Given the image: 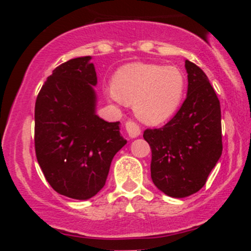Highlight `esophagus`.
I'll list each match as a JSON object with an SVG mask.
<instances>
[{"instance_id":"obj_1","label":"esophagus","mask_w":251,"mask_h":251,"mask_svg":"<svg viewBox=\"0 0 251 251\" xmlns=\"http://www.w3.org/2000/svg\"><path fill=\"white\" fill-rule=\"evenodd\" d=\"M125 128L126 132H127L128 135L131 138H135L140 134V127L137 123L132 122V120H127L125 123Z\"/></svg>"}]
</instances>
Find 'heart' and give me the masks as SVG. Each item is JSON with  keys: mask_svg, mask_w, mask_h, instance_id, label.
<instances>
[{"mask_svg": "<svg viewBox=\"0 0 251 251\" xmlns=\"http://www.w3.org/2000/svg\"><path fill=\"white\" fill-rule=\"evenodd\" d=\"M185 89L186 77L179 68L133 62L114 73L107 96L118 103L133 105L135 116L143 123L159 125L178 111Z\"/></svg>", "mask_w": 251, "mask_h": 251, "instance_id": "heart-1", "label": "heart"}]
</instances>
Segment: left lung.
Masks as SVG:
<instances>
[{"label":"left lung","mask_w":251,"mask_h":251,"mask_svg":"<svg viewBox=\"0 0 251 251\" xmlns=\"http://www.w3.org/2000/svg\"><path fill=\"white\" fill-rule=\"evenodd\" d=\"M188 96L179 111L160 128L144 131L152 151L151 178L164 194L183 198L206 183L222 154L221 105L208 76L185 61Z\"/></svg>","instance_id":"obj_1"}]
</instances>
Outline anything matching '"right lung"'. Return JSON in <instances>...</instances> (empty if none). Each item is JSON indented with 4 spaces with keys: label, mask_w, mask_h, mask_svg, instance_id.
I'll list each match as a JSON object with an SVG mask.
<instances>
[{
    "label": "right lung",
    "mask_w": 251,
    "mask_h": 251,
    "mask_svg": "<svg viewBox=\"0 0 251 251\" xmlns=\"http://www.w3.org/2000/svg\"><path fill=\"white\" fill-rule=\"evenodd\" d=\"M91 56L61 63L35 102V153L57 194L88 200L105 185L112 159L126 144L119 122L96 114L97 73Z\"/></svg>",
    "instance_id": "obj_1"
}]
</instances>
